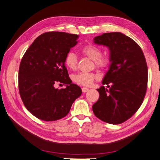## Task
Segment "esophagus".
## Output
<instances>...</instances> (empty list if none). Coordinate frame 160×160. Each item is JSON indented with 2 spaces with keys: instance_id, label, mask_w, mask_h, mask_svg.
<instances>
[{
  "instance_id": "esophagus-1",
  "label": "esophagus",
  "mask_w": 160,
  "mask_h": 160,
  "mask_svg": "<svg viewBox=\"0 0 160 160\" xmlns=\"http://www.w3.org/2000/svg\"><path fill=\"white\" fill-rule=\"evenodd\" d=\"M89 89L88 88H86V87H83L82 88V91L83 92H86L87 91H88Z\"/></svg>"
}]
</instances>
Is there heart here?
Wrapping results in <instances>:
<instances>
[{
    "label": "heart",
    "instance_id": "obj_1",
    "mask_svg": "<svg viewBox=\"0 0 160 160\" xmlns=\"http://www.w3.org/2000/svg\"><path fill=\"white\" fill-rule=\"evenodd\" d=\"M80 52L88 58L93 61L96 68L100 69H105L110 63L109 58L106 56H102V52L99 48L93 45H86L80 49ZM78 59L76 54L73 52L67 54L65 58V65L72 70L76 69L77 68ZM97 78V76L94 73L80 72L73 76V80L76 83L89 86Z\"/></svg>",
    "mask_w": 160,
    "mask_h": 160
}]
</instances>
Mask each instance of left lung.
<instances>
[{
    "mask_svg": "<svg viewBox=\"0 0 160 160\" xmlns=\"http://www.w3.org/2000/svg\"><path fill=\"white\" fill-rule=\"evenodd\" d=\"M94 43L108 48L110 65L103 78L92 111L100 120L120 124L134 114L142 104L147 88L148 69L138 43L121 32H107Z\"/></svg>",
    "mask_w": 160,
    "mask_h": 160,
    "instance_id": "8db88e82",
    "label": "left lung"
}]
</instances>
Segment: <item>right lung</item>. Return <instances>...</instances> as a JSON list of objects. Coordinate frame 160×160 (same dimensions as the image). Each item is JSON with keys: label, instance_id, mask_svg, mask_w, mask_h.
I'll use <instances>...</instances> for the list:
<instances>
[{"label": "right lung", "instance_id": "1", "mask_svg": "<svg viewBox=\"0 0 160 160\" xmlns=\"http://www.w3.org/2000/svg\"><path fill=\"white\" fill-rule=\"evenodd\" d=\"M78 38L63 32H45L35 39L22 58L18 76L20 97L27 109L41 120L65 117L82 94L65 66V56ZM57 83L67 84L66 88L56 89Z\"/></svg>", "mask_w": 160, "mask_h": 160}]
</instances>
